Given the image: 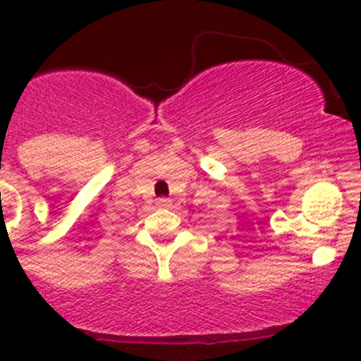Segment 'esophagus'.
Instances as JSON below:
<instances>
[{"mask_svg":"<svg viewBox=\"0 0 361 361\" xmlns=\"http://www.w3.org/2000/svg\"><path fill=\"white\" fill-rule=\"evenodd\" d=\"M157 206L159 207H169L171 201L167 197H160V199H157Z\"/></svg>","mask_w":361,"mask_h":361,"instance_id":"esophagus-1","label":"esophagus"}]
</instances>
